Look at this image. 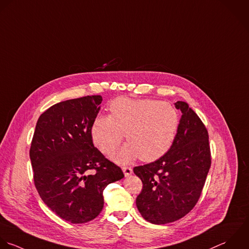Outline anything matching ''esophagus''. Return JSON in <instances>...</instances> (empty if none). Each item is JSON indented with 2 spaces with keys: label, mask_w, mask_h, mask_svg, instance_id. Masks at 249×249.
Here are the masks:
<instances>
[{
  "label": "esophagus",
  "mask_w": 249,
  "mask_h": 249,
  "mask_svg": "<svg viewBox=\"0 0 249 249\" xmlns=\"http://www.w3.org/2000/svg\"><path fill=\"white\" fill-rule=\"evenodd\" d=\"M122 170H123V172H124L125 177H128V176H130V175L133 173V169H132L131 167H123Z\"/></svg>",
  "instance_id": "obj_1"
}]
</instances>
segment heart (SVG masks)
<instances>
[{
	"instance_id": "heart-1",
	"label": "heart",
	"mask_w": 249,
	"mask_h": 249,
	"mask_svg": "<svg viewBox=\"0 0 249 249\" xmlns=\"http://www.w3.org/2000/svg\"><path fill=\"white\" fill-rule=\"evenodd\" d=\"M109 116H98L91 128L94 143L105 154H110L123 141L129 142L113 155L126 163L138 157L153 162L164 156L174 143L179 113L170 103L152 99L118 98L109 105Z\"/></svg>"
}]
</instances>
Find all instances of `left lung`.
<instances>
[{
  "label": "left lung",
  "instance_id": "left-lung-1",
  "mask_svg": "<svg viewBox=\"0 0 249 249\" xmlns=\"http://www.w3.org/2000/svg\"><path fill=\"white\" fill-rule=\"evenodd\" d=\"M179 127L169 151L155 162L134 168L142 182L136 204L142 216L153 224L177 221L196 206L212 164L209 133L185 102Z\"/></svg>",
  "mask_w": 249,
  "mask_h": 249
}]
</instances>
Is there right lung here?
Instances as JSON below:
<instances>
[{
	"label": "right lung",
	"instance_id": "1",
	"mask_svg": "<svg viewBox=\"0 0 249 249\" xmlns=\"http://www.w3.org/2000/svg\"><path fill=\"white\" fill-rule=\"evenodd\" d=\"M102 96L53 105L38 118L30 148L35 186L44 204L73 224L96 218L104 208L103 191L124 178L120 167L93 144L91 128Z\"/></svg>",
	"mask_w": 249,
	"mask_h": 249
}]
</instances>
